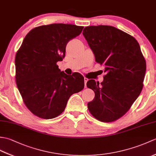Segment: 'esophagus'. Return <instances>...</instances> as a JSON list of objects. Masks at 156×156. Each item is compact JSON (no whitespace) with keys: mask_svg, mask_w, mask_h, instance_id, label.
<instances>
[{"mask_svg":"<svg viewBox=\"0 0 156 156\" xmlns=\"http://www.w3.org/2000/svg\"><path fill=\"white\" fill-rule=\"evenodd\" d=\"M88 79L87 78H86V77H84V84H85V88H86V83H87V82H88Z\"/></svg>","mask_w":156,"mask_h":156,"instance_id":"esophagus-1","label":"esophagus"}]
</instances>
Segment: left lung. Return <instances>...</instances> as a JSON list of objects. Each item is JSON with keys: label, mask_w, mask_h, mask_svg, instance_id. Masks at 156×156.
Returning a JSON list of instances; mask_svg holds the SVG:
<instances>
[{"label": "left lung", "mask_w": 156, "mask_h": 156, "mask_svg": "<svg viewBox=\"0 0 156 156\" xmlns=\"http://www.w3.org/2000/svg\"><path fill=\"white\" fill-rule=\"evenodd\" d=\"M94 54L96 62L105 66L104 81L87 82L95 93L88 108L94 117L112 122L131 108L143 88L146 62L139 43L132 36L107 25L85 27L82 32Z\"/></svg>", "instance_id": "left-lung-1"}]
</instances>
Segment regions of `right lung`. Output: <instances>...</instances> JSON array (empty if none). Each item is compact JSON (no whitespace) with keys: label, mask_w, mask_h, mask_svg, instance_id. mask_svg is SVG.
Wrapping results in <instances>:
<instances>
[{"label":"right lung","mask_w":156,"mask_h":156,"mask_svg":"<svg viewBox=\"0 0 156 156\" xmlns=\"http://www.w3.org/2000/svg\"><path fill=\"white\" fill-rule=\"evenodd\" d=\"M83 28L68 24L36 27L27 34L16 52V86L25 106L37 116H58L69 98L84 88L82 75L78 72L66 75L56 64L64 58L67 43L80 34Z\"/></svg>","instance_id":"add662e5"}]
</instances>
